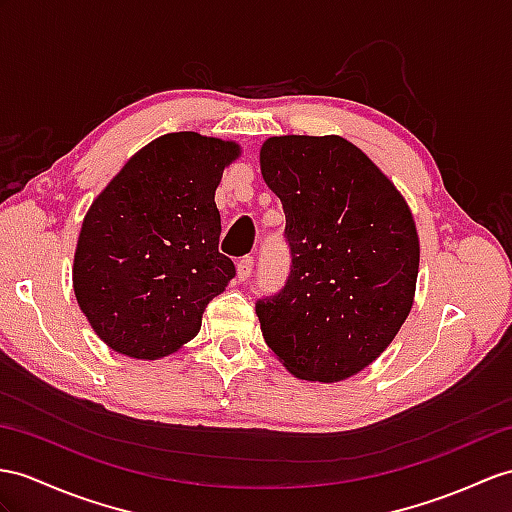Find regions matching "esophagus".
<instances>
[{
  "label": "esophagus",
  "instance_id": "1",
  "mask_svg": "<svg viewBox=\"0 0 512 512\" xmlns=\"http://www.w3.org/2000/svg\"><path fill=\"white\" fill-rule=\"evenodd\" d=\"M252 271H254V258L245 256L239 260V265H236V278H239V282H245L249 276H252Z\"/></svg>",
  "mask_w": 512,
  "mask_h": 512
}]
</instances>
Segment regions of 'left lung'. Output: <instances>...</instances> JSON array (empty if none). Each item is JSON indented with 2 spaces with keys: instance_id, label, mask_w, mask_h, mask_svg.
<instances>
[{
  "instance_id": "8db88e82",
  "label": "left lung",
  "mask_w": 512,
  "mask_h": 512,
  "mask_svg": "<svg viewBox=\"0 0 512 512\" xmlns=\"http://www.w3.org/2000/svg\"><path fill=\"white\" fill-rule=\"evenodd\" d=\"M260 171L280 197L289 282L256 315L295 378L341 382L369 367L415 302L419 234L404 195L343 136H271Z\"/></svg>"
}]
</instances>
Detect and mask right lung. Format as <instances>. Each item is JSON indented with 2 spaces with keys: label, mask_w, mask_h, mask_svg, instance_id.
Wrapping results in <instances>:
<instances>
[{
  "label": "right lung",
  "mask_w": 512,
  "mask_h": 512,
  "mask_svg": "<svg viewBox=\"0 0 512 512\" xmlns=\"http://www.w3.org/2000/svg\"><path fill=\"white\" fill-rule=\"evenodd\" d=\"M241 145L171 132L139 149L84 215L73 293L110 350L136 360L178 352L202 328L234 265L219 254L215 191Z\"/></svg>",
  "instance_id": "add662e5"
}]
</instances>
